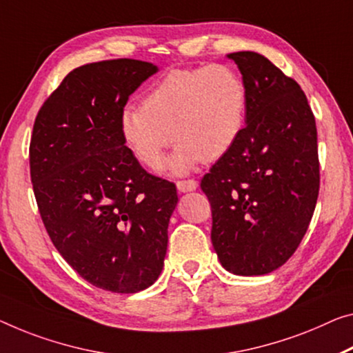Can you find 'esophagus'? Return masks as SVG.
<instances>
[{"mask_svg":"<svg viewBox=\"0 0 353 353\" xmlns=\"http://www.w3.org/2000/svg\"><path fill=\"white\" fill-rule=\"evenodd\" d=\"M176 188L180 192H191L199 188V183L195 180H184V181H178Z\"/></svg>","mask_w":353,"mask_h":353,"instance_id":"1","label":"esophagus"}]
</instances>
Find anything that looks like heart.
Here are the masks:
<instances>
[{
    "label": "heart",
    "mask_w": 353,
    "mask_h": 353,
    "mask_svg": "<svg viewBox=\"0 0 353 353\" xmlns=\"http://www.w3.org/2000/svg\"><path fill=\"white\" fill-rule=\"evenodd\" d=\"M246 113L241 75L225 64H210L169 70L148 90L142 107L121 108L118 123L124 143L148 169H158L175 139L167 169L184 175L202 161L224 158L245 131Z\"/></svg>",
    "instance_id": "1"
}]
</instances>
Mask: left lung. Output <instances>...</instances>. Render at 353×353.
I'll use <instances>...</instances> for the list:
<instances>
[{
	"instance_id": "1",
	"label": "left lung",
	"mask_w": 353,
	"mask_h": 353,
	"mask_svg": "<svg viewBox=\"0 0 353 353\" xmlns=\"http://www.w3.org/2000/svg\"><path fill=\"white\" fill-rule=\"evenodd\" d=\"M248 88L246 126L200 188L211 203V243L222 267L259 276L296 251L319 195L317 129L303 90L256 52L227 55Z\"/></svg>"
}]
</instances>
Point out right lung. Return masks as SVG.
I'll list each match as a JSON object with an SVG mask.
<instances>
[{
    "instance_id": "1",
    "label": "right lung",
    "mask_w": 353,
    "mask_h": 353,
    "mask_svg": "<svg viewBox=\"0 0 353 353\" xmlns=\"http://www.w3.org/2000/svg\"><path fill=\"white\" fill-rule=\"evenodd\" d=\"M158 70L128 58L70 70L32 128L31 183L48 236L83 279L115 294L159 278L178 203L175 184L142 169L118 123Z\"/></svg>"
}]
</instances>
